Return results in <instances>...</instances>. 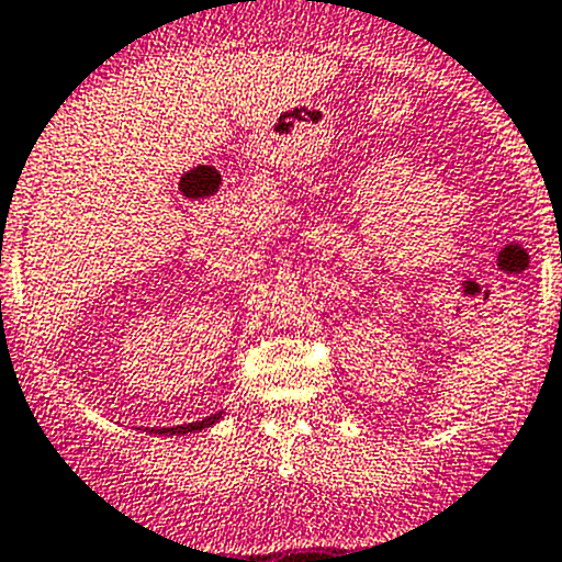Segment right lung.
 I'll return each instance as SVG.
<instances>
[{
	"instance_id": "obj_1",
	"label": "right lung",
	"mask_w": 562,
	"mask_h": 562,
	"mask_svg": "<svg viewBox=\"0 0 562 562\" xmlns=\"http://www.w3.org/2000/svg\"><path fill=\"white\" fill-rule=\"evenodd\" d=\"M220 418H222V409H220V413L209 415V418H203V420H192V424L168 426V428H158V426H155V428H149V434H166V437H182V434H195V431H203V428L220 424Z\"/></svg>"
}]
</instances>
